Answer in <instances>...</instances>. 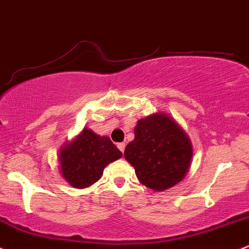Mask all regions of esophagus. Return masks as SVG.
<instances>
[{
  "label": "esophagus",
  "mask_w": 249,
  "mask_h": 249,
  "mask_svg": "<svg viewBox=\"0 0 249 249\" xmlns=\"http://www.w3.org/2000/svg\"><path fill=\"white\" fill-rule=\"evenodd\" d=\"M117 146H118V149L120 150V151L124 152V150H125V143H119Z\"/></svg>",
  "instance_id": "1"
}]
</instances>
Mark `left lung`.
<instances>
[{
	"label": "left lung",
	"instance_id": "8db88e82",
	"mask_svg": "<svg viewBox=\"0 0 249 249\" xmlns=\"http://www.w3.org/2000/svg\"><path fill=\"white\" fill-rule=\"evenodd\" d=\"M124 157L135 168L142 184L164 191L189 171L193 144L173 117L157 112L138 120L135 139L125 147Z\"/></svg>",
	"mask_w": 249,
	"mask_h": 249
}]
</instances>
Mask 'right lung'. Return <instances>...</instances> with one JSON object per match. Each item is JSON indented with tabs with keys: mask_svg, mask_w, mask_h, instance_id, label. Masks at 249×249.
Returning a JSON list of instances; mask_svg holds the SVG:
<instances>
[{
	"mask_svg": "<svg viewBox=\"0 0 249 249\" xmlns=\"http://www.w3.org/2000/svg\"><path fill=\"white\" fill-rule=\"evenodd\" d=\"M122 156L110 138L84 127L75 138L66 142L59 150L60 173L73 188L84 189L99 181L106 165Z\"/></svg>",
	"mask_w": 249,
	"mask_h": 249,
	"instance_id": "right-lung-1",
	"label": "right lung"
}]
</instances>
